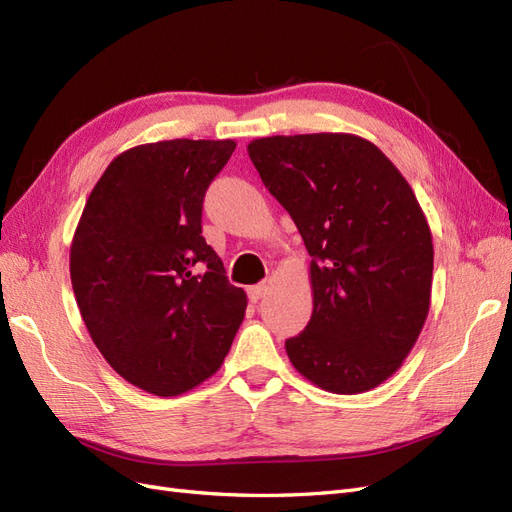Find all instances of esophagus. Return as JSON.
I'll return each instance as SVG.
<instances>
[{
	"instance_id": "esophagus-1",
	"label": "esophagus",
	"mask_w": 512,
	"mask_h": 512,
	"mask_svg": "<svg viewBox=\"0 0 512 512\" xmlns=\"http://www.w3.org/2000/svg\"><path fill=\"white\" fill-rule=\"evenodd\" d=\"M267 290H269V286L265 282L256 284V286H250V288H247V297H250L252 303H258L262 297H265Z\"/></svg>"
}]
</instances>
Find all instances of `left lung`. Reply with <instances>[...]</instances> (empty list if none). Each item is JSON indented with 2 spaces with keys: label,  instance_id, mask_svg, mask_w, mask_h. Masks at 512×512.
Here are the masks:
<instances>
[{
  "label": "left lung",
  "instance_id": "8db88e82",
  "mask_svg": "<svg viewBox=\"0 0 512 512\" xmlns=\"http://www.w3.org/2000/svg\"><path fill=\"white\" fill-rule=\"evenodd\" d=\"M247 153L312 256L314 312L286 339L290 363L324 391L376 389L404 363L429 314L433 243L412 188L354 134L267 136Z\"/></svg>",
  "mask_w": 512,
  "mask_h": 512
}]
</instances>
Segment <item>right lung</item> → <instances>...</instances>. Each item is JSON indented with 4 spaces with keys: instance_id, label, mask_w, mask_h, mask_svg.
<instances>
[{
    "instance_id": "1",
    "label": "right lung",
    "mask_w": 512,
    "mask_h": 512,
    "mask_svg": "<svg viewBox=\"0 0 512 512\" xmlns=\"http://www.w3.org/2000/svg\"><path fill=\"white\" fill-rule=\"evenodd\" d=\"M237 143L160 141L108 164L70 247L85 327L117 374L173 397L220 369L247 307L203 237V198Z\"/></svg>"
}]
</instances>
